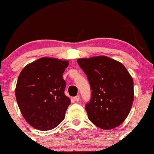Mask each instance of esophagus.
Here are the masks:
<instances>
[{
  "instance_id": "esophagus-1",
  "label": "esophagus",
  "mask_w": 154,
  "mask_h": 154,
  "mask_svg": "<svg viewBox=\"0 0 154 154\" xmlns=\"http://www.w3.org/2000/svg\"><path fill=\"white\" fill-rule=\"evenodd\" d=\"M73 100H74L75 102H79L80 101V96L79 95H77V96H75V97H73Z\"/></svg>"
}]
</instances>
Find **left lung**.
Here are the masks:
<instances>
[{"label":"left lung","instance_id":"left-lung-1","mask_svg":"<svg viewBox=\"0 0 154 154\" xmlns=\"http://www.w3.org/2000/svg\"><path fill=\"white\" fill-rule=\"evenodd\" d=\"M92 90L85 104L88 119L103 130L118 127L126 119L134 101L133 80L123 64L106 56L77 60Z\"/></svg>","mask_w":154,"mask_h":154}]
</instances>
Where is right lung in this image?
<instances>
[{
    "label": "right lung",
    "mask_w": 154,
    "mask_h": 154,
    "mask_svg": "<svg viewBox=\"0 0 154 154\" xmlns=\"http://www.w3.org/2000/svg\"><path fill=\"white\" fill-rule=\"evenodd\" d=\"M69 61L42 57L27 64L19 75L15 96L24 119L35 129L56 128L65 118L71 100L64 94L62 74Z\"/></svg>",
    "instance_id": "add662e5"
}]
</instances>
